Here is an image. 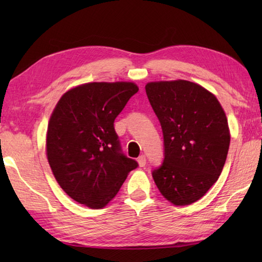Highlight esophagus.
<instances>
[{
  "mask_svg": "<svg viewBox=\"0 0 262 262\" xmlns=\"http://www.w3.org/2000/svg\"><path fill=\"white\" fill-rule=\"evenodd\" d=\"M137 162H139V165H140L141 167L145 166V164H147V159H145L144 155H142V156H140L139 158H137Z\"/></svg>",
  "mask_w": 262,
  "mask_h": 262,
  "instance_id": "34e87169",
  "label": "esophagus"
}]
</instances>
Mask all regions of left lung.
Returning a JSON list of instances; mask_svg holds the SVG:
<instances>
[{
    "label": "left lung",
    "instance_id": "1",
    "mask_svg": "<svg viewBox=\"0 0 262 262\" xmlns=\"http://www.w3.org/2000/svg\"><path fill=\"white\" fill-rule=\"evenodd\" d=\"M145 92L164 137L163 163L152 171L155 184L173 205H190L223 170L230 145L227 117L216 97L196 83L150 82Z\"/></svg>",
    "mask_w": 262,
    "mask_h": 262
}]
</instances>
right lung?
I'll use <instances>...</instances> for the list:
<instances>
[{
  "label": "right lung",
  "instance_id": "1",
  "mask_svg": "<svg viewBox=\"0 0 262 262\" xmlns=\"http://www.w3.org/2000/svg\"><path fill=\"white\" fill-rule=\"evenodd\" d=\"M139 91L132 82H94L61 97L47 128V159L61 188L92 209L104 208L139 164L122 152L115 118Z\"/></svg>",
  "mask_w": 262,
  "mask_h": 262
}]
</instances>
